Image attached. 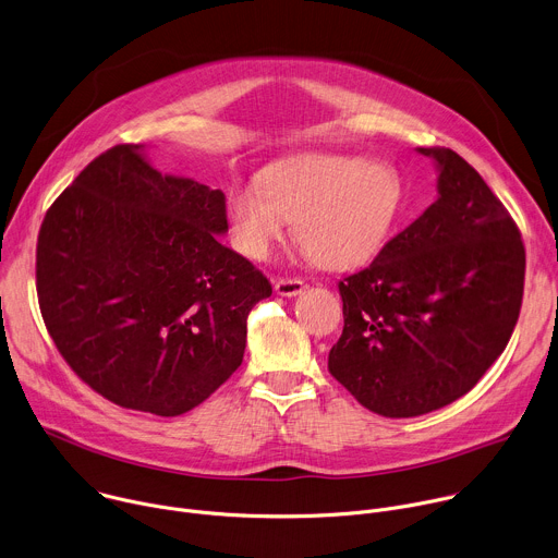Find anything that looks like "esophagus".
I'll list each match as a JSON object with an SVG mask.
<instances>
[{
  "label": "esophagus",
  "instance_id": "34e87169",
  "mask_svg": "<svg viewBox=\"0 0 558 558\" xmlns=\"http://www.w3.org/2000/svg\"><path fill=\"white\" fill-rule=\"evenodd\" d=\"M274 291L282 298H293V295L304 291V282L298 280V278H280V280H276Z\"/></svg>",
  "mask_w": 558,
  "mask_h": 558
}]
</instances>
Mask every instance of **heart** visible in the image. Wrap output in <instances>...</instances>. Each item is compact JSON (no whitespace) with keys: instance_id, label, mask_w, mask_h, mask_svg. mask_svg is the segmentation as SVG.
I'll list each match as a JSON object with an SVG mask.
<instances>
[{"instance_id":"obj_1","label":"heart","mask_w":558,"mask_h":558,"mask_svg":"<svg viewBox=\"0 0 558 558\" xmlns=\"http://www.w3.org/2000/svg\"><path fill=\"white\" fill-rule=\"evenodd\" d=\"M402 196L400 174L384 161L304 151L267 166L258 187L231 190L227 220L233 247L252 260H265L293 220L304 256L349 269L384 245Z\"/></svg>"}]
</instances>
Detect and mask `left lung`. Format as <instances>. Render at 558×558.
<instances>
[{
	"instance_id": "1",
	"label": "left lung",
	"mask_w": 558,
	"mask_h": 558,
	"mask_svg": "<svg viewBox=\"0 0 558 558\" xmlns=\"http://www.w3.org/2000/svg\"><path fill=\"white\" fill-rule=\"evenodd\" d=\"M437 201L338 287L344 331L331 375L368 411L417 417L452 404L504 353L523 298L521 233L486 181L448 147Z\"/></svg>"
}]
</instances>
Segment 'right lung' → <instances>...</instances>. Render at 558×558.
<instances>
[{
    "instance_id": "obj_1",
    "label": "right lung",
    "mask_w": 558,
    "mask_h": 558,
    "mask_svg": "<svg viewBox=\"0 0 558 558\" xmlns=\"http://www.w3.org/2000/svg\"><path fill=\"white\" fill-rule=\"evenodd\" d=\"M225 194L117 145L48 209L37 241L46 329L106 400L177 417L241 366L269 280L225 247Z\"/></svg>"
}]
</instances>
